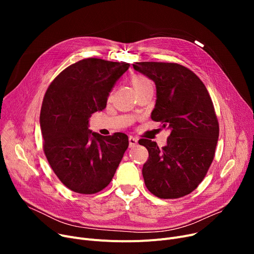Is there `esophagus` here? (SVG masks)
<instances>
[{"label": "esophagus", "instance_id": "esophagus-1", "mask_svg": "<svg viewBox=\"0 0 254 254\" xmlns=\"http://www.w3.org/2000/svg\"><path fill=\"white\" fill-rule=\"evenodd\" d=\"M128 143H129V148L131 147H135V146L138 144V139L132 137V136H129L128 137Z\"/></svg>", "mask_w": 254, "mask_h": 254}]
</instances>
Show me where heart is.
I'll return each mask as SVG.
<instances>
[{
	"label": "heart",
	"instance_id": "1",
	"mask_svg": "<svg viewBox=\"0 0 254 254\" xmlns=\"http://www.w3.org/2000/svg\"><path fill=\"white\" fill-rule=\"evenodd\" d=\"M131 82H132V85H134L136 90H139L141 88L147 87V86H152V83H151L150 80L147 77L142 76V75L135 76L134 78H132Z\"/></svg>",
	"mask_w": 254,
	"mask_h": 254
}]
</instances>
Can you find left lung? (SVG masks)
I'll use <instances>...</instances> for the list:
<instances>
[{"mask_svg": "<svg viewBox=\"0 0 254 254\" xmlns=\"http://www.w3.org/2000/svg\"><path fill=\"white\" fill-rule=\"evenodd\" d=\"M134 69L151 79L156 101L151 118L170 129L167 146L141 139L149 152L142 169L146 188L161 198H178L202 182L214 158L219 127L204 83L185 66L142 62Z\"/></svg>", "mask_w": 254, "mask_h": 254, "instance_id": "1", "label": "left lung"}]
</instances>
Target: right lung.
<instances>
[{
    "label": "right lung",
    "mask_w": 254,
    "mask_h": 254,
    "mask_svg": "<svg viewBox=\"0 0 254 254\" xmlns=\"http://www.w3.org/2000/svg\"><path fill=\"white\" fill-rule=\"evenodd\" d=\"M129 64L101 59L79 61L49 85L40 113L47 161L69 190L96 193L108 185L128 147L124 132L102 136L88 128Z\"/></svg>",
    "instance_id": "add662e5"
}]
</instances>
